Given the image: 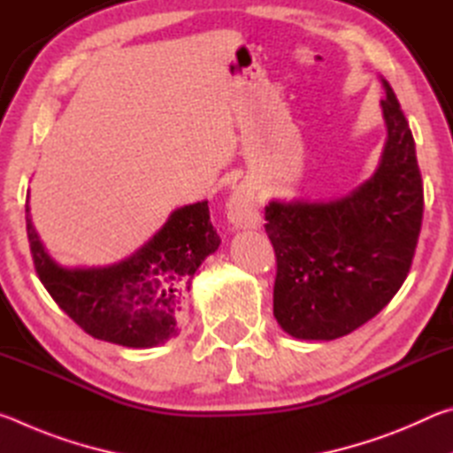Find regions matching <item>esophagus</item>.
Returning a JSON list of instances; mask_svg holds the SVG:
<instances>
[{"mask_svg":"<svg viewBox=\"0 0 453 453\" xmlns=\"http://www.w3.org/2000/svg\"><path fill=\"white\" fill-rule=\"evenodd\" d=\"M227 213L229 219L240 227H259L262 218H259L257 203H256V189L242 183L234 189V194L229 196L227 202Z\"/></svg>","mask_w":453,"mask_h":453,"instance_id":"obj_1","label":"esophagus"}]
</instances>
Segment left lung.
<instances>
[{
    "instance_id": "1",
    "label": "left lung",
    "mask_w": 453,
    "mask_h": 453,
    "mask_svg": "<svg viewBox=\"0 0 453 453\" xmlns=\"http://www.w3.org/2000/svg\"><path fill=\"white\" fill-rule=\"evenodd\" d=\"M388 127L370 180L329 202H270L275 251L273 316L297 340L348 335L392 302L411 267L424 216V183L411 129L386 80Z\"/></svg>"
}]
</instances>
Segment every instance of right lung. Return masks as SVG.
Returning <instances> with one entry per match:
<instances>
[{
	"label": "right lung",
	"instance_id": "add662e5",
	"mask_svg": "<svg viewBox=\"0 0 453 453\" xmlns=\"http://www.w3.org/2000/svg\"><path fill=\"white\" fill-rule=\"evenodd\" d=\"M26 226L35 272L53 302L91 337L126 348H153L178 335L183 296L197 267L221 242L208 202H197L175 210L124 262L70 270L48 256L27 203Z\"/></svg>",
	"mask_w": 453,
	"mask_h": 453
}]
</instances>
